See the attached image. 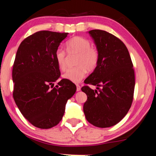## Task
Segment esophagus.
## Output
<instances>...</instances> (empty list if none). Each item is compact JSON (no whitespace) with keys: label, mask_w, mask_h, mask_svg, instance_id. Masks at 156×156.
Masks as SVG:
<instances>
[{"label":"esophagus","mask_w":156,"mask_h":156,"mask_svg":"<svg viewBox=\"0 0 156 156\" xmlns=\"http://www.w3.org/2000/svg\"><path fill=\"white\" fill-rule=\"evenodd\" d=\"M81 90V86L80 85H76V90L77 91H80Z\"/></svg>","instance_id":"34e87169"}]
</instances>
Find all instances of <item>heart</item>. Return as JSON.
Wrapping results in <instances>:
<instances>
[{
  "label": "heart",
  "instance_id": "b5f03b06",
  "mask_svg": "<svg viewBox=\"0 0 156 156\" xmlns=\"http://www.w3.org/2000/svg\"><path fill=\"white\" fill-rule=\"evenodd\" d=\"M66 49L69 55H77L75 67L68 69L63 77L73 83H79L88 72L93 71L98 66L99 53L95 47L92 46L90 41L86 38L74 37L66 43ZM55 58L61 70L67 67V54L61 48L56 50Z\"/></svg>",
  "mask_w": 156,
  "mask_h": 156
}]
</instances>
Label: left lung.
Masks as SVG:
<instances>
[{"mask_svg": "<svg viewBox=\"0 0 156 156\" xmlns=\"http://www.w3.org/2000/svg\"><path fill=\"white\" fill-rule=\"evenodd\" d=\"M89 34L99 53L97 68L84 83L97 86L94 90L84 86L87 95L83 112L88 122L99 128L120 122L131 108L135 88V72L128 49L122 41L104 30Z\"/></svg>", "mask_w": 156, "mask_h": 156, "instance_id": "8db88e82", "label": "left lung"}]
</instances>
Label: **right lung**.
Returning a JSON list of instances; mask_svg holds the SVG:
<instances>
[{
	"label": "right lung",
	"mask_w": 156,
	"mask_h": 156,
	"mask_svg": "<svg viewBox=\"0 0 156 156\" xmlns=\"http://www.w3.org/2000/svg\"><path fill=\"white\" fill-rule=\"evenodd\" d=\"M68 33L43 30L23 41L18 48L12 69L13 98L20 113L39 129L57 125L64 115L68 99L76 86L66 79L54 87L60 77L55 54Z\"/></svg>",
	"instance_id": "obj_1"
}]
</instances>
